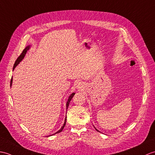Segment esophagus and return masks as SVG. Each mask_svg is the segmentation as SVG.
Segmentation results:
<instances>
[{
	"label": "esophagus",
	"mask_w": 155,
	"mask_h": 155,
	"mask_svg": "<svg viewBox=\"0 0 155 155\" xmlns=\"http://www.w3.org/2000/svg\"><path fill=\"white\" fill-rule=\"evenodd\" d=\"M78 88H81V84H80L79 83L78 84V86H77Z\"/></svg>",
	"instance_id": "1"
}]
</instances>
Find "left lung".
<instances>
[{
	"mask_svg": "<svg viewBox=\"0 0 155 155\" xmlns=\"http://www.w3.org/2000/svg\"><path fill=\"white\" fill-rule=\"evenodd\" d=\"M95 129H96V130H97V131H99V130H97V129H96V128H95Z\"/></svg>",
	"mask_w": 155,
	"mask_h": 155,
	"instance_id": "1",
	"label": "left lung"
}]
</instances>
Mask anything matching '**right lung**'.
<instances>
[{"instance_id":"right-lung-1","label":"right lung","mask_w":155,"mask_h":155,"mask_svg":"<svg viewBox=\"0 0 155 155\" xmlns=\"http://www.w3.org/2000/svg\"><path fill=\"white\" fill-rule=\"evenodd\" d=\"M30 48V45H29V46H26V47L25 48V49L22 51V54H20V56L18 58H17V60H16V61H15V65H14V66H13V70H15V68H16L17 66H18V65L20 64V62H21V61H22V60L24 59V58H25V56H26L27 51H28ZM12 78H11V80H10V87L12 86ZM75 94V93H72V94H71L70 96H69L68 99L67 103H66V109H68V107H69V104H70V101L71 100V99L73 98V97H74ZM66 118H67V117H66V118H65V121H64V123L63 126L61 127V129H60L59 130H58V131H57L56 133H55L54 134H52V135H49V136H48V137L52 136V135H56V133H60V132L62 131V130L64 129L65 125H66V120H67V119H66Z\"/></svg>"}]
</instances>
